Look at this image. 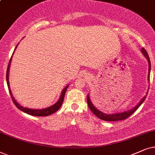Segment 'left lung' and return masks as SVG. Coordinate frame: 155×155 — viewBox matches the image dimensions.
<instances>
[{
    "instance_id": "8db88e82",
    "label": "left lung",
    "mask_w": 155,
    "mask_h": 155,
    "mask_svg": "<svg viewBox=\"0 0 155 155\" xmlns=\"http://www.w3.org/2000/svg\"><path fill=\"white\" fill-rule=\"evenodd\" d=\"M141 51H142V53L143 54V55L145 57V58L147 59V60L148 61V64H149V71H148L147 80L150 81V69H151V64H150V60L149 56H148V54L147 51H146L145 48H142ZM147 93L148 92L146 93L145 96L141 99V101L139 102V104H138L137 106H135V107H134L133 108H132V109H130V110H128L127 111H125V112L118 113L106 114V113H104L101 112V111H100L98 109H97L96 107L94 106V104H92L91 101V99H90L89 95L88 94L87 96V103H88V107H89V108L91 109V110L93 113L96 115V116L98 117V118L104 120H106V121H118V120H125V119L127 118L129 116H130V115L133 114V113L135 112V111L137 110V109L139 108L140 106H141V104H142V103L144 102V101H145L146 98V96H147Z\"/></svg>"
}]
</instances>
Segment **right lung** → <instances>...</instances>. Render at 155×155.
Here are the masks:
<instances>
[{
    "mask_svg": "<svg viewBox=\"0 0 155 155\" xmlns=\"http://www.w3.org/2000/svg\"><path fill=\"white\" fill-rule=\"evenodd\" d=\"M18 44H19V43H18ZM18 44L17 45V46H16L15 49L17 48ZM13 54H14V52L13 53ZM12 57H13V56H12L11 58H10V61H9V64H8V66L7 73H6V81H7L8 87V89H9L10 94V96H11V98H12V99H13L14 104H15L16 107H17L18 109H20V110L23 111L24 113H28V114H29V115H33V116H47V115H51V114H53V113H54L55 112H57V111L59 109V108L61 107V104H62L64 98L65 93H66V91H67V88L69 87V85H67V86H65L64 88V89L61 91V94L60 95V97H59V100L57 101V102L55 103V104L52 105V106L48 107V108H42V109H32V108H25V107L20 106V105L18 104L17 101H16L15 99L14 98V97L13 96V94H12L11 90H10V88L9 69H10V63H11Z\"/></svg>",
    "mask_w": 155,
    "mask_h": 155,
    "instance_id": "right-lung-1",
    "label": "right lung"
}]
</instances>
